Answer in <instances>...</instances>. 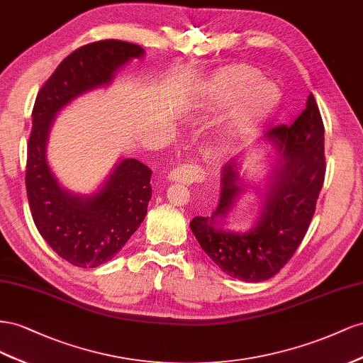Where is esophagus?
I'll list each match as a JSON object with an SVG mask.
<instances>
[{
  "mask_svg": "<svg viewBox=\"0 0 363 363\" xmlns=\"http://www.w3.org/2000/svg\"><path fill=\"white\" fill-rule=\"evenodd\" d=\"M169 178L174 182H182V184H194V182H202L205 181V172L201 165L194 162L181 164L178 167H174Z\"/></svg>",
  "mask_w": 363,
  "mask_h": 363,
  "instance_id": "esophagus-1",
  "label": "esophagus"
}]
</instances>
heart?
Listing matches in <instances>:
<instances>
[{"instance_id": "heart-1", "label": "heart", "mask_w": 363, "mask_h": 363, "mask_svg": "<svg viewBox=\"0 0 363 363\" xmlns=\"http://www.w3.org/2000/svg\"><path fill=\"white\" fill-rule=\"evenodd\" d=\"M260 74L254 69H239L228 79V88L234 92H246L257 85ZM275 100V88L272 85L258 86L252 97V111L262 112L272 105Z\"/></svg>"}]
</instances>
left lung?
Masks as SVG:
<instances>
[{
    "mask_svg": "<svg viewBox=\"0 0 363 363\" xmlns=\"http://www.w3.org/2000/svg\"><path fill=\"white\" fill-rule=\"evenodd\" d=\"M264 137L279 153L274 181L269 185L257 225L245 233L217 230L243 190L234 160L223 165L220 201L211 217L196 216L193 234L205 254L225 274L243 281H264L277 275L301 245L315 214L325 178L324 123L313 94L296 120L271 128Z\"/></svg>",
    "mask_w": 363,
    "mask_h": 363,
    "instance_id": "left-lung-1",
    "label": "left lung"
}]
</instances>
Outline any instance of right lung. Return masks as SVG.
<instances>
[{"label": "right lung", "mask_w": 363, "mask_h": 363, "mask_svg": "<svg viewBox=\"0 0 363 363\" xmlns=\"http://www.w3.org/2000/svg\"><path fill=\"white\" fill-rule=\"evenodd\" d=\"M143 53L140 45L117 39L80 47L60 62L35 101L26 165L30 211L51 250L79 267L109 262L138 230L152 196V170L138 160H123L100 191L71 194L60 187L45 160L50 126L68 101L108 85L121 65Z\"/></svg>", "instance_id": "1"}]
</instances>
